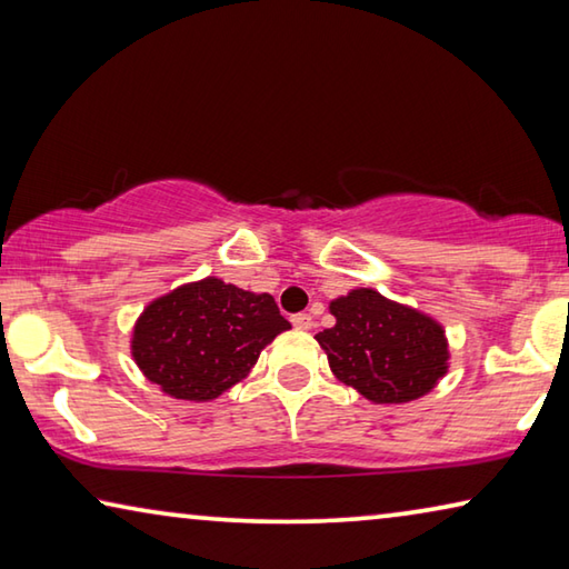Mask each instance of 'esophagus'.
I'll return each mask as SVG.
<instances>
[{
  "instance_id": "obj_1",
  "label": "esophagus",
  "mask_w": 569,
  "mask_h": 569,
  "mask_svg": "<svg viewBox=\"0 0 569 569\" xmlns=\"http://www.w3.org/2000/svg\"><path fill=\"white\" fill-rule=\"evenodd\" d=\"M291 323L298 331H308L313 326V319L308 313H296V316H291Z\"/></svg>"
}]
</instances>
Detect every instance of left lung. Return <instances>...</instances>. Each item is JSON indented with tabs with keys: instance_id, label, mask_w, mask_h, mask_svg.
Returning <instances> with one entry per match:
<instances>
[{
	"instance_id": "8db88e82",
	"label": "left lung",
	"mask_w": 569,
	"mask_h": 569,
	"mask_svg": "<svg viewBox=\"0 0 569 569\" xmlns=\"http://www.w3.org/2000/svg\"><path fill=\"white\" fill-rule=\"evenodd\" d=\"M336 326L316 333L333 377L373 403H407L437 387L449 369L441 323L373 288L333 298Z\"/></svg>"
}]
</instances>
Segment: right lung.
Instances as JSON below:
<instances>
[{
  "label": "right lung",
  "mask_w": 569,
  "mask_h": 569,
  "mask_svg": "<svg viewBox=\"0 0 569 569\" xmlns=\"http://www.w3.org/2000/svg\"><path fill=\"white\" fill-rule=\"evenodd\" d=\"M288 329L273 296L208 276L150 301L134 321L130 351L168 397L210 401L243 381L266 346Z\"/></svg>",
  "instance_id": "right-lung-1"
}]
</instances>
